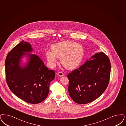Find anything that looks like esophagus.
Masks as SVG:
<instances>
[{
	"mask_svg": "<svg viewBox=\"0 0 126 126\" xmlns=\"http://www.w3.org/2000/svg\"><path fill=\"white\" fill-rule=\"evenodd\" d=\"M58 76L61 77V76H64V74L63 72H59L58 73Z\"/></svg>",
	"mask_w": 126,
	"mask_h": 126,
	"instance_id": "obj_1",
	"label": "esophagus"
}]
</instances>
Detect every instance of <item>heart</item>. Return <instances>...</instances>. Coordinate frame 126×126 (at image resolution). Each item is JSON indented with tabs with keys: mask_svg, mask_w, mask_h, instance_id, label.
<instances>
[{
	"mask_svg": "<svg viewBox=\"0 0 126 126\" xmlns=\"http://www.w3.org/2000/svg\"><path fill=\"white\" fill-rule=\"evenodd\" d=\"M51 51H46L47 60L51 67H54L57 58H61L62 65L68 69H74L81 64L84 55L82 45L73 41H63L53 44Z\"/></svg>",
	"mask_w": 126,
	"mask_h": 126,
	"instance_id": "heart-1",
	"label": "heart"
}]
</instances>
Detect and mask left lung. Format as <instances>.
Segmentation results:
<instances>
[{
    "mask_svg": "<svg viewBox=\"0 0 126 126\" xmlns=\"http://www.w3.org/2000/svg\"><path fill=\"white\" fill-rule=\"evenodd\" d=\"M110 72L111 63L107 56L103 52L94 54L78 69L68 74L71 98L79 104L95 100L106 91Z\"/></svg>",
    "mask_w": 126,
    "mask_h": 126,
    "instance_id": "8db88e82",
    "label": "left lung"
}]
</instances>
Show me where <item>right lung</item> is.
Returning <instances> with one entry per match:
<instances>
[{"label":"right lung","instance_id":"1","mask_svg":"<svg viewBox=\"0 0 126 126\" xmlns=\"http://www.w3.org/2000/svg\"><path fill=\"white\" fill-rule=\"evenodd\" d=\"M32 51L30 44L24 40L15 47L5 59V76L13 93L27 103L35 104L43 101L48 96L55 72L49 70L38 56L28 53ZM24 56H27L28 61L21 66Z\"/></svg>","mask_w":126,"mask_h":126}]
</instances>
